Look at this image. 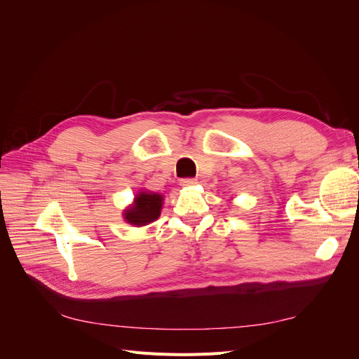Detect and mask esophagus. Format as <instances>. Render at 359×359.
I'll list each match as a JSON object with an SVG mask.
<instances>
[{
  "label": "esophagus",
  "instance_id": "1",
  "mask_svg": "<svg viewBox=\"0 0 359 359\" xmlns=\"http://www.w3.org/2000/svg\"><path fill=\"white\" fill-rule=\"evenodd\" d=\"M194 184H198L196 178H181L180 180V186H182V187H191V186H194Z\"/></svg>",
  "mask_w": 359,
  "mask_h": 359
}]
</instances>
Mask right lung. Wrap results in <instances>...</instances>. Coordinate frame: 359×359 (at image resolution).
I'll return each instance as SVG.
<instances>
[{"instance_id": "obj_1", "label": "right lung", "mask_w": 359, "mask_h": 359, "mask_svg": "<svg viewBox=\"0 0 359 359\" xmlns=\"http://www.w3.org/2000/svg\"><path fill=\"white\" fill-rule=\"evenodd\" d=\"M161 196L157 193H140L132 208L126 211V220L136 226H144L158 219L161 208Z\"/></svg>"}]
</instances>
